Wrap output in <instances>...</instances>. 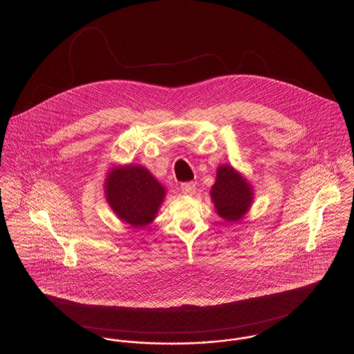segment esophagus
<instances>
[{"label":"esophagus","mask_w":354,"mask_h":354,"mask_svg":"<svg viewBox=\"0 0 354 354\" xmlns=\"http://www.w3.org/2000/svg\"><path fill=\"white\" fill-rule=\"evenodd\" d=\"M180 189L182 192L185 195H194L196 192V185H194L192 182H188V183H182L180 185Z\"/></svg>","instance_id":"1"}]
</instances>
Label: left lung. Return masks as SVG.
Returning a JSON list of instances; mask_svg holds the SVG:
<instances>
[{
    "label": "left lung",
    "instance_id": "8db88e82",
    "mask_svg": "<svg viewBox=\"0 0 354 354\" xmlns=\"http://www.w3.org/2000/svg\"><path fill=\"white\" fill-rule=\"evenodd\" d=\"M209 194L216 214L230 223L244 218L253 203L252 185L231 165L219 166Z\"/></svg>",
    "mask_w": 354,
    "mask_h": 354
}]
</instances>
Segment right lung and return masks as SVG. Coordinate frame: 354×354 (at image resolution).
<instances>
[{
    "instance_id": "1",
    "label": "right lung",
    "mask_w": 354,
    "mask_h": 354,
    "mask_svg": "<svg viewBox=\"0 0 354 354\" xmlns=\"http://www.w3.org/2000/svg\"><path fill=\"white\" fill-rule=\"evenodd\" d=\"M104 196L120 221L143 228L156 218L166 188L140 165L114 166L104 178Z\"/></svg>"
}]
</instances>
